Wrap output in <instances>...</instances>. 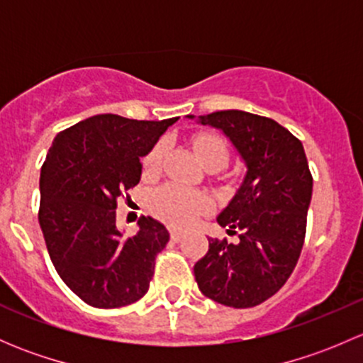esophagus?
<instances>
[{"instance_id": "esophagus-1", "label": "esophagus", "mask_w": 363, "mask_h": 363, "mask_svg": "<svg viewBox=\"0 0 363 363\" xmlns=\"http://www.w3.org/2000/svg\"><path fill=\"white\" fill-rule=\"evenodd\" d=\"M182 237H184V233L179 232V230H172V232H170V239L174 240V242H179V240H181Z\"/></svg>"}]
</instances>
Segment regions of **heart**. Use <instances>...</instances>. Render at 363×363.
Wrapping results in <instances>:
<instances>
[{"instance_id":"1","label":"heart","mask_w":363,"mask_h":363,"mask_svg":"<svg viewBox=\"0 0 363 363\" xmlns=\"http://www.w3.org/2000/svg\"><path fill=\"white\" fill-rule=\"evenodd\" d=\"M191 145L199 160L208 170H219L228 163L230 149L218 135L207 133V131L196 133L191 138ZM164 151H167L164 140L156 142L149 149L142 161V172L145 177H155L160 174L161 167H163ZM151 208L158 218L170 225L188 226L193 225L200 216L211 208V200L207 195L195 191V189L184 188L181 184H167L161 186L151 195Z\"/></svg>"}]
</instances>
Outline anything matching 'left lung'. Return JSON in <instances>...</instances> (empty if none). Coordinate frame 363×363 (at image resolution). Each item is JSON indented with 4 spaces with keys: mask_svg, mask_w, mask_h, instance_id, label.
Here are the masks:
<instances>
[{
    "mask_svg": "<svg viewBox=\"0 0 363 363\" xmlns=\"http://www.w3.org/2000/svg\"><path fill=\"white\" fill-rule=\"evenodd\" d=\"M202 124L225 131L247 163V175L218 216L239 242L208 239L195 279L214 302L247 309L276 295L294 272L306 239L313 175L302 142L270 117L221 111L202 117Z\"/></svg>",
    "mask_w": 363,
    "mask_h": 363,
    "instance_id": "left-lung-1",
    "label": "left lung"
}]
</instances>
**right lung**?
<instances>
[{"label":"right lung","mask_w":363,"mask_h":363,"mask_svg":"<svg viewBox=\"0 0 363 363\" xmlns=\"http://www.w3.org/2000/svg\"><path fill=\"white\" fill-rule=\"evenodd\" d=\"M175 121L100 113L63 130L50 145L40 174V228L56 272L89 306L113 309L147 294L170 235L142 216L137 235L124 237L116 208L140 181L142 156Z\"/></svg>","instance_id":"right-lung-1"}]
</instances>
